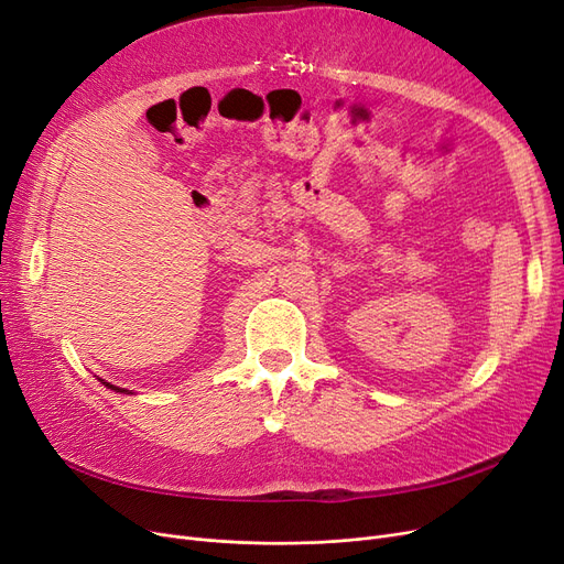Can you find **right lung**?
<instances>
[{"label":"right lung","instance_id":"add662e5","mask_svg":"<svg viewBox=\"0 0 564 564\" xmlns=\"http://www.w3.org/2000/svg\"><path fill=\"white\" fill-rule=\"evenodd\" d=\"M100 383H104L106 388H110V390H115V392H124V395H133V392L131 390H127V388H119V386H112V383H108L106 379H98Z\"/></svg>","mask_w":564,"mask_h":564}]
</instances>
